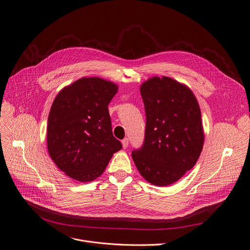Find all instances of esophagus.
Segmentation results:
<instances>
[{
	"label": "esophagus",
	"mask_w": 250,
	"mask_h": 250,
	"mask_svg": "<svg viewBox=\"0 0 250 250\" xmlns=\"http://www.w3.org/2000/svg\"><path fill=\"white\" fill-rule=\"evenodd\" d=\"M122 145H123V147H124V148H126L127 146H128V140H127L126 138L124 139V140L122 141Z\"/></svg>",
	"instance_id": "1"
}]
</instances>
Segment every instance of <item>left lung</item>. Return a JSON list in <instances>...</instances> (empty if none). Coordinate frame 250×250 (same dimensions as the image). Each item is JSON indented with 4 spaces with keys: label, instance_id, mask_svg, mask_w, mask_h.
<instances>
[{
    "label": "left lung",
    "instance_id": "left-lung-1",
    "mask_svg": "<svg viewBox=\"0 0 250 250\" xmlns=\"http://www.w3.org/2000/svg\"><path fill=\"white\" fill-rule=\"evenodd\" d=\"M146 125L145 143L131 152L142 176L157 187L170 186L191 169L201 153L204 131L192 90L168 77H152L140 87Z\"/></svg>",
    "mask_w": 250,
    "mask_h": 250
}]
</instances>
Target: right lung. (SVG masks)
<instances>
[{
    "label": "right lung",
    "mask_w": 250,
    "mask_h": 250,
    "mask_svg": "<svg viewBox=\"0 0 250 250\" xmlns=\"http://www.w3.org/2000/svg\"><path fill=\"white\" fill-rule=\"evenodd\" d=\"M115 83L83 77L60 90L47 126L48 151L71 178L87 183L103 174L123 146L112 134L107 105L118 93Z\"/></svg>",
    "instance_id": "right-lung-1"
}]
</instances>
